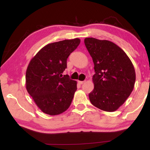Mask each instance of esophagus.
Returning a JSON list of instances; mask_svg holds the SVG:
<instances>
[{
	"instance_id": "esophagus-1",
	"label": "esophagus",
	"mask_w": 150,
	"mask_h": 150,
	"mask_svg": "<svg viewBox=\"0 0 150 150\" xmlns=\"http://www.w3.org/2000/svg\"><path fill=\"white\" fill-rule=\"evenodd\" d=\"M85 82V81H78V83L80 84V85H82V84H84Z\"/></svg>"
}]
</instances>
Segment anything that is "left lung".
Segmentation results:
<instances>
[{"mask_svg": "<svg viewBox=\"0 0 150 150\" xmlns=\"http://www.w3.org/2000/svg\"><path fill=\"white\" fill-rule=\"evenodd\" d=\"M85 44L94 63V89L89 94L94 106L108 112L122 106L134 88L135 71L131 61L114 43L89 37Z\"/></svg>", "mask_w": 150, "mask_h": 150, "instance_id": "1", "label": "left lung"}]
</instances>
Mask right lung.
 Segmentation results:
<instances>
[{"label":"right lung","instance_id":"1","mask_svg":"<svg viewBox=\"0 0 150 150\" xmlns=\"http://www.w3.org/2000/svg\"><path fill=\"white\" fill-rule=\"evenodd\" d=\"M80 43L75 38L49 44L31 59L26 71V89L44 113L61 114L71 104L77 82L62 73L67 68V58Z\"/></svg>","mask_w":150,"mask_h":150}]
</instances>
